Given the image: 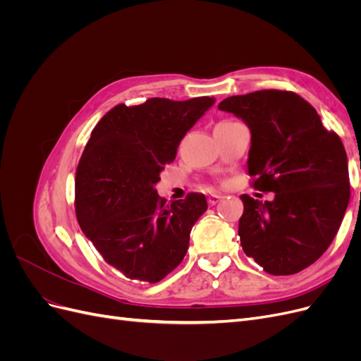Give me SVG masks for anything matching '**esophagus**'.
I'll list each match as a JSON object with an SVG mask.
<instances>
[{
  "mask_svg": "<svg viewBox=\"0 0 361 361\" xmlns=\"http://www.w3.org/2000/svg\"><path fill=\"white\" fill-rule=\"evenodd\" d=\"M223 199V195H220V194H211L209 197H207V203H209L211 206H214V204H216L218 202H220Z\"/></svg>",
  "mask_w": 361,
  "mask_h": 361,
  "instance_id": "esophagus-1",
  "label": "esophagus"
}]
</instances>
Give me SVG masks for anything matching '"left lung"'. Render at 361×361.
I'll return each mask as SVG.
<instances>
[{"label":"left lung","mask_w":361,"mask_h":361,"mask_svg":"<svg viewBox=\"0 0 361 361\" xmlns=\"http://www.w3.org/2000/svg\"><path fill=\"white\" fill-rule=\"evenodd\" d=\"M218 110L250 128L248 174L256 190L274 192L271 202L241 195L244 253L268 274H297L324 255L342 224L351 195L342 140L292 92L231 96Z\"/></svg>","instance_id":"1"}]
</instances>
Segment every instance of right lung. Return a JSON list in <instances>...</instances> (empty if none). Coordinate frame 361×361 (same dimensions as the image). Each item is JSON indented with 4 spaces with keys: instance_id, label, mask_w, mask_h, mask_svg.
Listing matches in <instances>:
<instances>
[{
    "instance_id": "add662e5",
    "label": "right lung",
    "mask_w": 361,
    "mask_h": 361,
    "mask_svg": "<svg viewBox=\"0 0 361 361\" xmlns=\"http://www.w3.org/2000/svg\"><path fill=\"white\" fill-rule=\"evenodd\" d=\"M214 97L116 105L92 130L75 178L81 231L108 265L130 280L157 283L176 268L191 228L207 209L203 194L167 204L155 185Z\"/></svg>"
}]
</instances>
